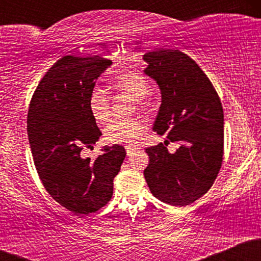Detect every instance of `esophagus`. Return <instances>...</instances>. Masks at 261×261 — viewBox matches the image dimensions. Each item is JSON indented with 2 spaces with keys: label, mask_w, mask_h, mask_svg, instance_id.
<instances>
[{
  "label": "esophagus",
  "mask_w": 261,
  "mask_h": 261,
  "mask_svg": "<svg viewBox=\"0 0 261 261\" xmlns=\"http://www.w3.org/2000/svg\"><path fill=\"white\" fill-rule=\"evenodd\" d=\"M126 153H127V155H131L134 153L135 151H136V149H139V147H136V146H126Z\"/></svg>",
  "instance_id": "obj_1"
}]
</instances>
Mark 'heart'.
<instances>
[{
	"mask_svg": "<svg viewBox=\"0 0 261 261\" xmlns=\"http://www.w3.org/2000/svg\"><path fill=\"white\" fill-rule=\"evenodd\" d=\"M113 86L133 95L136 100H142L151 93L147 79L136 72H127L113 80ZM88 109L98 124L106 122L110 116L109 95L106 89L95 86L88 94ZM147 124L141 118L114 119L104 128V140L112 145H133L136 143Z\"/></svg>",
	"mask_w": 261,
	"mask_h": 261,
	"instance_id": "heart-1",
	"label": "heart"
}]
</instances>
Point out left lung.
I'll use <instances>...</instances> for the list:
<instances>
[{
    "label": "left lung",
    "instance_id": "obj_1",
    "mask_svg": "<svg viewBox=\"0 0 261 261\" xmlns=\"http://www.w3.org/2000/svg\"><path fill=\"white\" fill-rule=\"evenodd\" d=\"M146 76L161 91L153 131L180 142L174 153L163 143L146 148V181L161 201L187 206L212 187L223 155V109L200 66L179 50L162 49L142 56Z\"/></svg>",
    "mask_w": 261,
    "mask_h": 261
}]
</instances>
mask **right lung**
Here are the masks:
<instances>
[{
	"label": "right lung",
	"instance_id": "1",
	"mask_svg": "<svg viewBox=\"0 0 261 261\" xmlns=\"http://www.w3.org/2000/svg\"><path fill=\"white\" fill-rule=\"evenodd\" d=\"M110 60L64 56L40 81L31 106L27 130L35 168L50 196L74 215H88L112 199L114 178L125 160L122 146H104L91 161L100 130L88 109V94Z\"/></svg>",
	"mask_w": 261,
	"mask_h": 261
}]
</instances>
